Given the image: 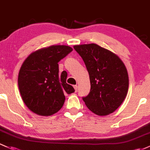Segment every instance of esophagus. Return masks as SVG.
<instances>
[{"label": "esophagus", "instance_id": "1", "mask_svg": "<svg viewBox=\"0 0 150 150\" xmlns=\"http://www.w3.org/2000/svg\"><path fill=\"white\" fill-rule=\"evenodd\" d=\"M74 87L75 92H76L77 91H78V86H77V85H74Z\"/></svg>", "mask_w": 150, "mask_h": 150}]
</instances>
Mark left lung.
<instances>
[{
    "instance_id": "left-lung-1",
    "label": "left lung",
    "mask_w": 150,
    "mask_h": 150,
    "mask_svg": "<svg viewBox=\"0 0 150 150\" xmlns=\"http://www.w3.org/2000/svg\"><path fill=\"white\" fill-rule=\"evenodd\" d=\"M75 50L82 58L90 80V92L83 100L98 115L105 116L122 104L129 90V75L121 58L95 43L77 45Z\"/></svg>"
}]
</instances>
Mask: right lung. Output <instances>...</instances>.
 I'll list each match as a JSON object with an SVG mask.
<instances>
[{"instance_id":"add662e5","label":"right lung","mask_w":150,"mask_h":150,"mask_svg":"<svg viewBox=\"0 0 150 150\" xmlns=\"http://www.w3.org/2000/svg\"><path fill=\"white\" fill-rule=\"evenodd\" d=\"M72 50L68 45H54L32 52L23 62L18 89L24 104L34 113L53 115L64 105L65 94L75 91L66 83V71L59 74L58 64Z\"/></svg>"}]
</instances>
